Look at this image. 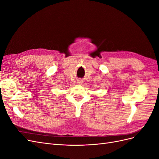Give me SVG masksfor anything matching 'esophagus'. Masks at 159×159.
Here are the masks:
<instances>
[{"label":"esophagus","mask_w":159,"mask_h":159,"mask_svg":"<svg viewBox=\"0 0 159 159\" xmlns=\"http://www.w3.org/2000/svg\"><path fill=\"white\" fill-rule=\"evenodd\" d=\"M82 83H83V81H81V80H78V84H81Z\"/></svg>","instance_id":"1"}]
</instances>
